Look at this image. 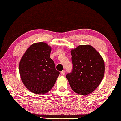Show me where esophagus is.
I'll list each match as a JSON object with an SVG mask.
<instances>
[{
  "label": "esophagus",
  "mask_w": 121,
  "mask_h": 121,
  "mask_svg": "<svg viewBox=\"0 0 121 121\" xmlns=\"http://www.w3.org/2000/svg\"><path fill=\"white\" fill-rule=\"evenodd\" d=\"M65 71L63 70V71H61V75L64 76V75H65Z\"/></svg>",
  "instance_id": "1"
}]
</instances>
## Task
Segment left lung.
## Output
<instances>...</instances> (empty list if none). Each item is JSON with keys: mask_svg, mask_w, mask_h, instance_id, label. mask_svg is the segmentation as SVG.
<instances>
[{"mask_svg": "<svg viewBox=\"0 0 121 121\" xmlns=\"http://www.w3.org/2000/svg\"><path fill=\"white\" fill-rule=\"evenodd\" d=\"M73 69L66 75L72 90L79 95L92 92L104 75V62L101 56L90 45H79L71 51Z\"/></svg>", "mask_w": 121, "mask_h": 121, "instance_id": "obj_1", "label": "left lung"}]
</instances>
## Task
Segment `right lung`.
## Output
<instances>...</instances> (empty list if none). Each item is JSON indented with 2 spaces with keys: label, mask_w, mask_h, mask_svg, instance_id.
Wrapping results in <instances>:
<instances>
[{
  "label": "right lung",
  "mask_w": 121,
  "mask_h": 121,
  "mask_svg": "<svg viewBox=\"0 0 121 121\" xmlns=\"http://www.w3.org/2000/svg\"><path fill=\"white\" fill-rule=\"evenodd\" d=\"M51 46L35 43L27 49L19 63V73L25 87L36 94H44L53 88L60 75L50 58Z\"/></svg>",
  "instance_id": "1"
}]
</instances>
